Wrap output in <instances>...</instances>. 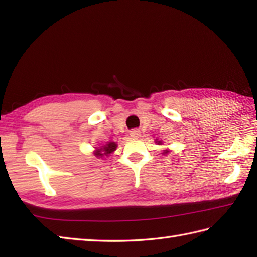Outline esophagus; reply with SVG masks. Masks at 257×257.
<instances>
[{"label":"esophagus","instance_id":"esophagus-1","mask_svg":"<svg viewBox=\"0 0 257 257\" xmlns=\"http://www.w3.org/2000/svg\"><path fill=\"white\" fill-rule=\"evenodd\" d=\"M140 132L138 129H134V130H132V132H130V136H132L133 138H139L140 137Z\"/></svg>","mask_w":257,"mask_h":257}]
</instances>
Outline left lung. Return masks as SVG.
I'll use <instances>...</instances> for the list:
<instances>
[{"instance_id": "1", "label": "left lung", "mask_w": 257, "mask_h": 257, "mask_svg": "<svg viewBox=\"0 0 257 257\" xmlns=\"http://www.w3.org/2000/svg\"><path fill=\"white\" fill-rule=\"evenodd\" d=\"M155 143L158 144V145H162V144H163L162 140H159V139H156ZM169 152H170V149H164V150H163V155H167Z\"/></svg>"}]
</instances>
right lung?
I'll return each mask as SVG.
<instances>
[{"mask_svg": "<svg viewBox=\"0 0 257 257\" xmlns=\"http://www.w3.org/2000/svg\"><path fill=\"white\" fill-rule=\"evenodd\" d=\"M117 143L114 142H109L103 146H100V147H95L93 155L98 158H103L104 156L111 155L115 149H117Z\"/></svg>", "mask_w": 257, "mask_h": 257, "instance_id": "add662e5", "label": "right lung"}]
</instances>
